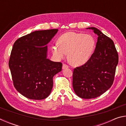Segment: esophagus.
I'll list each match as a JSON object with an SVG mask.
<instances>
[{"mask_svg":"<svg viewBox=\"0 0 126 126\" xmlns=\"http://www.w3.org/2000/svg\"><path fill=\"white\" fill-rule=\"evenodd\" d=\"M67 68H68V66L67 65L65 64H63V66H62V69H67Z\"/></svg>","mask_w":126,"mask_h":126,"instance_id":"1","label":"esophagus"}]
</instances>
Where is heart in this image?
Listing matches in <instances>:
<instances>
[{"label": "heart", "mask_w": 126, "mask_h": 126, "mask_svg": "<svg viewBox=\"0 0 126 126\" xmlns=\"http://www.w3.org/2000/svg\"><path fill=\"white\" fill-rule=\"evenodd\" d=\"M58 44L52 46L54 56L58 59L68 58L72 65L84 64L91 58L95 48V40L92 35L69 32L63 34L58 39Z\"/></svg>", "instance_id": "1"}]
</instances>
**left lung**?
<instances>
[{"mask_svg":"<svg viewBox=\"0 0 126 126\" xmlns=\"http://www.w3.org/2000/svg\"><path fill=\"white\" fill-rule=\"evenodd\" d=\"M98 35L94 52L87 63L74 69L73 87L78 97L94 98L109 89L113 83L118 55L113 40L94 27Z\"/></svg>","mask_w":126,"mask_h":126,"instance_id":"left-lung-1","label":"left lung"}]
</instances>
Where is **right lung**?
<instances>
[{
  "instance_id": "1",
  "label": "right lung",
  "mask_w": 126,
  "mask_h": 126,
  "mask_svg": "<svg viewBox=\"0 0 126 126\" xmlns=\"http://www.w3.org/2000/svg\"><path fill=\"white\" fill-rule=\"evenodd\" d=\"M58 29L38 31L15 42L9 67L15 88L31 99L46 98L53 88V78L62 71V64L47 58V44Z\"/></svg>"
}]
</instances>
